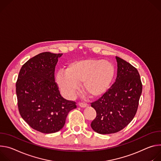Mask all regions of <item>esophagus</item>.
<instances>
[{"label": "esophagus", "mask_w": 161, "mask_h": 161, "mask_svg": "<svg viewBox=\"0 0 161 161\" xmlns=\"http://www.w3.org/2000/svg\"><path fill=\"white\" fill-rule=\"evenodd\" d=\"M79 105L80 107H81V108H86V107L88 106V104L85 103H79Z\"/></svg>", "instance_id": "1"}]
</instances>
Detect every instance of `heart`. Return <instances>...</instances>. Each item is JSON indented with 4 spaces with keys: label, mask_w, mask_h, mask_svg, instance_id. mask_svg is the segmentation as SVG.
<instances>
[{
    "label": "heart",
    "mask_w": 161,
    "mask_h": 161,
    "mask_svg": "<svg viewBox=\"0 0 161 161\" xmlns=\"http://www.w3.org/2000/svg\"><path fill=\"white\" fill-rule=\"evenodd\" d=\"M114 76V67L109 61L86 59L71 63L66 72L59 71L57 74L56 80L66 98H72L82 82L84 92L97 98L109 90Z\"/></svg>",
    "instance_id": "b5f03b06"
}]
</instances>
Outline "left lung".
Segmentation results:
<instances>
[{"instance_id": "1", "label": "left lung", "mask_w": 161, "mask_h": 161, "mask_svg": "<svg viewBox=\"0 0 161 161\" xmlns=\"http://www.w3.org/2000/svg\"><path fill=\"white\" fill-rule=\"evenodd\" d=\"M118 71L115 82L100 98L91 103L97 112L91 127L101 134L118 132L130 123L137 111L142 82L137 69L116 56Z\"/></svg>"}]
</instances>
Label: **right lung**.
Segmentation results:
<instances>
[{
    "mask_svg": "<svg viewBox=\"0 0 161 161\" xmlns=\"http://www.w3.org/2000/svg\"><path fill=\"white\" fill-rule=\"evenodd\" d=\"M63 53L45 52L29 59L16 83L20 116L33 129L44 134L60 130L76 102L64 99L55 82V68Z\"/></svg>",
    "mask_w": 161,
    "mask_h": 161,
    "instance_id": "1",
    "label": "right lung"
}]
</instances>
